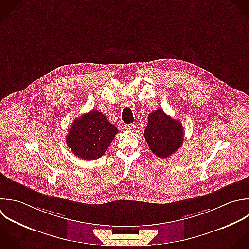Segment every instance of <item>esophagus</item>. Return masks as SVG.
I'll use <instances>...</instances> for the list:
<instances>
[{
  "label": "esophagus",
  "instance_id": "obj_1",
  "mask_svg": "<svg viewBox=\"0 0 249 249\" xmlns=\"http://www.w3.org/2000/svg\"><path fill=\"white\" fill-rule=\"evenodd\" d=\"M123 127L125 130H129V131H134L136 129L135 124H125Z\"/></svg>",
  "mask_w": 249,
  "mask_h": 249
}]
</instances>
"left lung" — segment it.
<instances>
[{"label": "left lung", "instance_id": "left-lung-1", "mask_svg": "<svg viewBox=\"0 0 249 249\" xmlns=\"http://www.w3.org/2000/svg\"><path fill=\"white\" fill-rule=\"evenodd\" d=\"M144 138L150 150L159 158H168L183 142V127L179 120L157 109L148 115Z\"/></svg>", "mask_w": 249, "mask_h": 249}]
</instances>
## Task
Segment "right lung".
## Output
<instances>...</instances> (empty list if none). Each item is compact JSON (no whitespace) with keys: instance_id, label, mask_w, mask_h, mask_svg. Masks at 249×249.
Instances as JSON below:
<instances>
[{"instance_id":"obj_1","label":"right lung","mask_w":249,"mask_h":249,"mask_svg":"<svg viewBox=\"0 0 249 249\" xmlns=\"http://www.w3.org/2000/svg\"><path fill=\"white\" fill-rule=\"evenodd\" d=\"M117 133L102 112L91 110L73 121L66 142L76 157L90 161L104 155Z\"/></svg>"}]
</instances>
